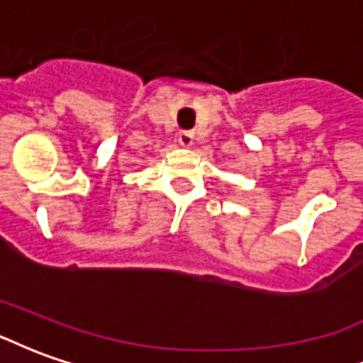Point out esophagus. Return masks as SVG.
<instances>
[{
	"instance_id": "1",
	"label": "esophagus",
	"mask_w": 363,
	"mask_h": 363,
	"mask_svg": "<svg viewBox=\"0 0 363 363\" xmlns=\"http://www.w3.org/2000/svg\"><path fill=\"white\" fill-rule=\"evenodd\" d=\"M179 143L184 145V147H189V145L194 143V134L190 130H182V132H179Z\"/></svg>"
}]
</instances>
